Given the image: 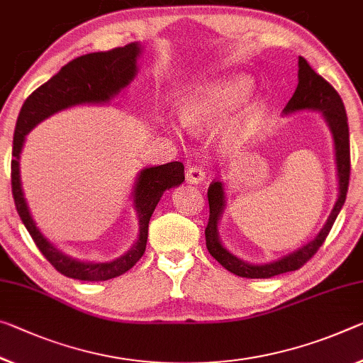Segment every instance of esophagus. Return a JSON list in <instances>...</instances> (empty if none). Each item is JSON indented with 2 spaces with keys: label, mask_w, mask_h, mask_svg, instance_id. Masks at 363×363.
Returning <instances> with one entry per match:
<instances>
[{
  "label": "esophagus",
  "mask_w": 363,
  "mask_h": 363,
  "mask_svg": "<svg viewBox=\"0 0 363 363\" xmlns=\"http://www.w3.org/2000/svg\"><path fill=\"white\" fill-rule=\"evenodd\" d=\"M186 181L189 184H200V182H203L205 181L203 169L200 168V166H191V168L186 171Z\"/></svg>",
  "instance_id": "34e87169"
}]
</instances>
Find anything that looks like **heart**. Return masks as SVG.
Wrapping results in <instances>:
<instances>
[{
    "instance_id": "b5f03b06",
    "label": "heart",
    "mask_w": 363,
    "mask_h": 363,
    "mask_svg": "<svg viewBox=\"0 0 363 363\" xmlns=\"http://www.w3.org/2000/svg\"><path fill=\"white\" fill-rule=\"evenodd\" d=\"M252 90L250 79L245 76H229L211 80L189 91L184 99L181 116L182 123L192 130H202L233 113L245 101ZM247 134V119L229 121L223 130V140L235 145Z\"/></svg>"
}]
</instances>
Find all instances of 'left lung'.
I'll return each mask as SVG.
<instances>
[{
  "label": "left lung",
  "mask_w": 363,
  "mask_h": 363,
  "mask_svg": "<svg viewBox=\"0 0 363 363\" xmlns=\"http://www.w3.org/2000/svg\"><path fill=\"white\" fill-rule=\"evenodd\" d=\"M302 109H313V111H321L323 118L330 125L333 140H335L336 150V166H337V177H339V195L335 206H333L331 215L328 216V221L318 235L292 254L286 255L279 260L264 263V264H252L245 263L233 255L231 252L226 250L220 242L218 235V223H220L221 213L224 210V189L223 184L213 181L208 187V203H210V218L208 224L205 228V239L206 249L213 258H216L218 263H221L228 272L240 276V278L250 279H264L273 278V276L283 274L287 272H296L303 267L310 258H312L316 250L323 245L326 235L330 234L333 224L341 211L349 189V177H350V147H349V125H347V114L344 109V103L339 96L335 87L325 80L320 74H316L307 60L298 56V84L297 89L292 95V99L284 108V114L302 111Z\"/></svg>",
  "instance_id": "8db88e82"
}]
</instances>
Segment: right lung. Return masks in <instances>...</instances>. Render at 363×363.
<instances>
[{"label":"right lung","mask_w":363,"mask_h":363,"mask_svg":"<svg viewBox=\"0 0 363 363\" xmlns=\"http://www.w3.org/2000/svg\"><path fill=\"white\" fill-rule=\"evenodd\" d=\"M139 55L140 45L129 43L125 47L89 53L69 61L56 76L27 96L17 118L13 140V161H11V186H13L16 208L38 250L53 264L56 272L67 278L106 281L129 272L145 252L148 223L161 195L168 189L184 182V164L181 161H171V163L140 171L134 187V206L139 215L140 228L135 245L128 254L113 262L87 263L79 262L57 250L45 239V235L33 223L21 186L19 155L22 145L28 132L51 114L76 105H85V103H108L113 96H116L135 77Z\"/></svg>","instance_id":"obj_1"}]
</instances>
